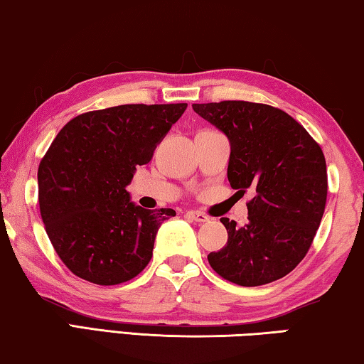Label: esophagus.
I'll return each mask as SVG.
<instances>
[{
	"mask_svg": "<svg viewBox=\"0 0 364 364\" xmlns=\"http://www.w3.org/2000/svg\"><path fill=\"white\" fill-rule=\"evenodd\" d=\"M186 216L188 219H192V221H196V223H208V221H210V216H206V214L201 213V211H187Z\"/></svg>",
	"mask_w": 364,
	"mask_h": 364,
	"instance_id": "esophagus-1",
	"label": "esophagus"
}]
</instances>
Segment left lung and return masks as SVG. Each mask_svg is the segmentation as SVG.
<instances>
[{"instance_id": "left-lung-1", "label": "left lung", "mask_w": 364, "mask_h": 364, "mask_svg": "<svg viewBox=\"0 0 364 364\" xmlns=\"http://www.w3.org/2000/svg\"><path fill=\"white\" fill-rule=\"evenodd\" d=\"M192 108L228 135L230 187L255 192L243 228L221 219L228 245L208 255L211 267L242 287L287 276L306 256L324 214L327 169L319 143L269 105L232 100Z\"/></svg>"}]
</instances>
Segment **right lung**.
Listing matches in <instances>:
<instances>
[{
	"mask_svg": "<svg viewBox=\"0 0 364 364\" xmlns=\"http://www.w3.org/2000/svg\"><path fill=\"white\" fill-rule=\"evenodd\" d=\"M186 109L121 105L59 130L38 166V203L53 248L77 277L117 285L150 263L159 225L176 211L135 206L126 187Z\"/></svg>",
	"mask_w": 364,
	"mask_h": 364,
	"instance_id": "1",
	"label": "right lung"
}]
</instances>
